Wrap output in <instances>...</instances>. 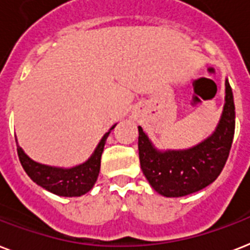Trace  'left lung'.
<instances>
[{
	"label": "left lung",
	"instance_id": "1",
	"mask_svg": "<svg viewBox=\"0 0 250 250\" xmlns=\"http://www.w3.org/2000/svg\"><path fill=\"white\" fill-rule=\"evenodd\" d=\"M224 111L212 135L185 150L160 151L139 125L141 169L151 188L160 195L178 198L202 190L224 169L235 133V105L229 81L225 82Z\"/></svg>",
	"mask_w": 250,
	"mask_h": 250
}]
</instances>
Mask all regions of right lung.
I'll list each match as a JSON object with an SVG mask.
<instances>
[{"mask_svg": "<svg viewBox=\"0 0 250 250\" xmlns=\"http://www.w3.org/2000/svg\"><path fill=\"white\" fill-rule=\"evenodd\" d=\"M115 125L109 129L100 140V143L95 149L91 158L84 163L73 168H59L41 164L30 159L18 145V155L24 171L32 180L41 188L47 191L60 196H81L86 194L93 188L100 172L101 154L104 151V146L110 131Z\"/></svg>", "mask_w": 250, "mask_h": 250, "instance_id": "right-lung-1", "label": "right lung"}]
</instances>
